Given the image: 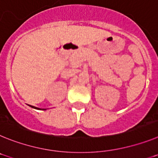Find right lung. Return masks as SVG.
<instances>
[{"instance_id": "obj_1", "label": "right lung", "mask_w": 158, "mask_h": 158, "mask_svg": "<svg viewBox=\"0 0 158 158\" xmlns=\"http://www.w3.org/2000/svg\"><path fill=\"white\" fill-rule=\"evenodd\" d=\"M31 107H32V108H35V109H37V110H47V109H41V108H39V107H34V106H31V105H29Z\"/></svg>"}]
</instances>
